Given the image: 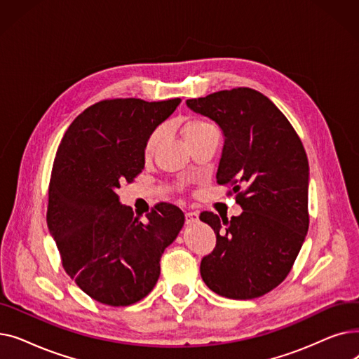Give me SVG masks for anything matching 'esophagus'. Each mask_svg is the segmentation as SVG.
Listing matches in <instances>:
<instances>
[{
	"mask_svg": "<svg viewBox=\"0 0 359 359\" xmlns=\"http://www.w3.org/2000/svg\"><path fill=\"white\" fill-rule=\"evenodd\" d=\"M198 212H192V211H187L184 212V218H186V222L191 224V222H196L198 221Z\"/></svg>",
	"mask_w": 359,
	"mask_h": 359,
	"instance_id": "1",
	"label": "esophagus"
}]
</instances>
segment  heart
Returning <instances> with one entry per match:
<instances>
[{
    "instance_id": "b5f03b06",
    "label": "heart",
    "mask_w": 359,
    "mask_h": 359,
    "mask_svg": "<svg viewBox=\"0 0 359 359\" xmlns=\"http://www.w3.org/2000/svg\"><path fill=\"white\" fill-rule=\"evenodd\" d=\"M214 129L215 128L208 121H205V119L198 118V116H191V118L184 119L183 123H182V135H183L184 141L187 142V145H192L201 137H203L205 134H208L210 130H214ZM160 140H161L160 129H154L145 141L144 153L147 156H149L151 153H154V149L160 144Z\"/></svg>"
}]
</instances>
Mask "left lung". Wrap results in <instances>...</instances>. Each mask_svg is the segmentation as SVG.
<instances>
[{"label": "left lung", "mask_w": 359, "mask_h": 359, "mask_svg": "<svg viewBox=\"0 0 359 359\" xmlns=\"http://www.w3.org/2000/svg\"><path fill=\"white\" fill-rule=\"evenodd\" d=\"M194 111L224 132L217 183L230 184L243 212L199 218L217 234L201 262L210 290L252 299L276 288L290 273L309 231V160L290 121L266 96L237 87L189 99Z\"/></svg>", "instance_id": "1"}]
</instances>
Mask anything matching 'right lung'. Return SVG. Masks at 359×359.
<instances>
[{
    "mask_svg": "<svg viewBox=\"0 0 359 359\" xmlns=\"http://www.w3.org/2000/svg\"><path fill=\"white\" fill-rule=\"evenodd\" d=\"M179 103L102 100L74 119L56 151L48 229L68 276L102 304L125 307L147 297L184 224L173 203L160 202L141 219L116 194L142 172L147 138Z\"/></svg>",
    "mask_w": 359,
    "mask_h": 359,
    "instance_id": "obj_1",
    "label": "right lung"
}]
</instances>
